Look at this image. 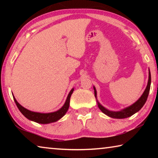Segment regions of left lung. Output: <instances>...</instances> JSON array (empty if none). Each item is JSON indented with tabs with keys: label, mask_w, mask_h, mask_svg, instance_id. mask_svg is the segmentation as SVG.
Masks as SVG:
<instances>
[{
	"label": "left lung",
	"mask_w": 158,
	"mask_h": 158,
	"mask_svg": "<svg viewBox=\"0 0 158 158\" xmlns=\"http://www.w3.org/2000/svg\"><path fill=\"white\" fill-rule=\"evenodd\" d=\"M151 73L149 71V78L148 81V85H147L146 90H144L143 95L141 96V98L136 102L135 103H134L132 105H131L129 107H127L125 109H123L122 111H109L107 109H106L105 107H103L100 103H98V107L100 110L103 112L104 114H105L107 116H110L111 118H125L130 117L132 116L133 114H135L136 112H137L142 108V106L144 105V104L146 103L148 98V96L149 94L150 91V88H151ZM94 91H95V96L96 98V90L95 88L94 87Z\"/></svg>",
	"instance_id": "1"
}]
</instances>
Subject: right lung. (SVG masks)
Here are the masks:
<instances>
[{
	"mask_svg": "<svg viewBox=\"0 0 158 158\" xmlns=\"http://www.w3.org/2000/svg\"><path fill=\"white\" fill-rule=\"evenodd\" d=\"M73 90H74V89H73L70 90V92H69V93L68 94V98H67L65 103L64 104V105L63 106L62 108L60 109L59 110L57 111L52 112V113H48V114L37 113V112H33V111H29L28 109L23 107L21 105H19V104L17 102V101L16 100L15 97H13V98H14V100L15 102L16 105H17L18 109H19L21 113L26 118H27L28 119L31 120V121L38 123L47 124V123H50L57 121L58 120L61 118H62L64 115L66 114L67 111H68L69 109V100H70L71 95L73 94Z\"/></svg>",
	"mask_w": 158,
	"mask_h": 158,
	"instance_id": "obj_1",
	"label": "right lung"
}]
</instances>
